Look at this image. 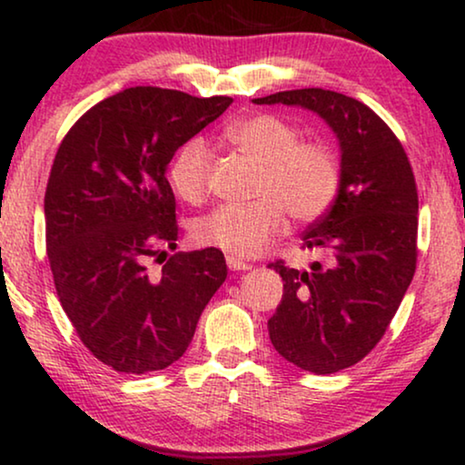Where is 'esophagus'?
I'll list each match as a JSON object with an SVG mask.
<instances>
[{"label":"esophagus","instance_id":"obj_1","mask_svg":"<svg viewBox=\"0 0 465 465\" xmlns=\"http://www.w3.org/2000/svg\"><path fill=\"white\" fill-rule=\"evenodd\" d=\"M226 264H228V269H231V271H250L252 269V264H247V262H243V260H239L234 256H228Z\"/></svg>","mask_w":465,"mask_h":465}]
</instances>
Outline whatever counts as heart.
<instances>
[{"instance_id": "1", "label": "heart", "mask_w": 465, "mask_h": 465, "mask_svg": "<svg viewBox=\"0 0 465 465\" xmlns=\"http://www.w3.org/2000/svg\"><path fill=\"white\" fill-rule=\"evenodd\" d=\"M228 139L260 164L250 205H220L190 226L201 247H215L234 258H252L279 237L285 212L296 222H313L339 194L341 167L322 143H301V133L285 120L262 114L228 129ZM212 152L203 139L182 145L169 164V183L186 203L205 196Z\"/></svg>"}]
</instances>
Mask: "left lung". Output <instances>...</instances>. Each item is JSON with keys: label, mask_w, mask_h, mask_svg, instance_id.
<instances>
[{"label": "left lung", "mask_w": 465, "mask_h": 465, "mask_svg": "<svg viewBox=\"0 0 465 465\" xmlns=\"http://www.w3.org/2000/svg\"><path fill=\"white\" fill-rule=\"evenodd\" d=\"M253 104L304 107L339 139V194L302 237L309 250H328V262L311 271L272 262L283 298L269 320L279 355L302 371L339 372L372 351L415 275V175L393 131L358 99L298 88Z\"/></svg>", "instance_id": "obj_1"}]
</instances>
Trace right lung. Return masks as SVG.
<instances>
[{"label": "right lung", "instance_id": "obj_1", "mask_svg": "<svg viewBox=\"0 0 465 465\" xmlns=\"http://www.w3.org/2000/svg\"><path fill=\"white\" fill-rule=\"evenodd\" d=\"M231 104L124 88L93 105L59 145L44 196L50 271L80 341L114 371L145 374L180 360L224 283L215 247L166 258L177 247L167 167ZM150 259L161 272L147 269Z\"/></svg>", "mask_w": 465, "mask_h": 465}]
</instances>
